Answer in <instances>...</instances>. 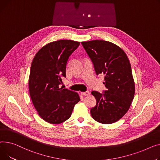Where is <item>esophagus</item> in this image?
Segmentation results:
<instances>
[{
  "mask_svg": "<svg viewBox=\"0 0 160 160\" xmlns=\"http://www.w3.org/2000/svg\"><path fill=\"white\" fill-rule=\"evenodd\" d=\"M81 94L82 96H88L90 94V92L88 91H87V92H81Z\"/></svg>",
  "mask_w": 160,
  "mask_h": 160,
  "instance_id": "esophagus-1",
  "label": "esophagus"
}]
</instances>
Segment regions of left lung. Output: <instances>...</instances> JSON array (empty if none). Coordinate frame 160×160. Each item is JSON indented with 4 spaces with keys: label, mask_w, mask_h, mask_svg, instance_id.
Here are the masks:
<instances>
[{
    "label": "left lung",
    "mask_w": 160,
    "mask_h": 160,
    "mask_svg": "<svg viewBox=\"0 0 160 160\" xmlns=\"http://www.w3.org/2000/svg\"><path fill=\"white\" fill-rule=\"evenodd\" d=\"M92 60L97 75L105 76L103 93L92 91L96 105L91 108L92 118L102 124L115 123L128 110L135 93L130 61L116 44L102 40L81 42Z\"/></svg>",
    "instance_id": "obj_1"
}]
</instances>
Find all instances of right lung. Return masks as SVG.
Returning <instances> with one entry per match:
<instances>
[{"label":"right lung","mask_w":160,"mask_h":160,"mask_svg":"<svg viewBox=\"0 0 160 160\" xmlns=\"http://www.w3.org/2000/svg\"><path fill=\"white\" fill-rule=\"evenodd\" d=\"M80 42L59 40L44 46L34 57L29 77L31 99L40 117L52 124H59L72 115L79 94L67 88H59L70 55Z\"/></svg>","instance_id":"1"}]
</instances>
